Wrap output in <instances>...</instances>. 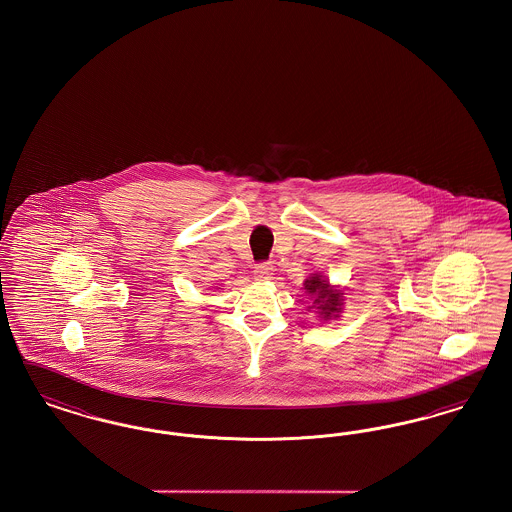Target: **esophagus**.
I'll return each mask as SVG.
<instances>
[{
    "label": "esophagus",
    "mask_w": 512,
    "mask_h": 512,
    "mask_svg": "<svg viewBox=\"0 0 512 512\" xmlns=\"http://www.w3.org/2000/svg\"><path fill=\"white\" fill-rule=\"evenodd\" d=\"M272 263H259V265H255V278L257 280H268V278H272Z\"/></svg>",
    "instance_id": "esophagus-1"
}]
</instances>
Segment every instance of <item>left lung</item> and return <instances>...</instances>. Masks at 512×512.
<instances>
[{"instance_id": "8db88e82", "label": "left lung", "mask_w": 512, "mask_h": 512, "mask_svg": "<svg viewBox=\"0 0 512 512\" xmlns=\"http://www.w3.org/2000/svg\"><path fill=\"white\" fill-rule=\"evenodd\" d=\"M303 290L313 297V305L309 309H317L318 317L322 320L340 317L341 307H343V292L330 286V282L324 276L311 274L303 282Z\"/></svg>"}]
</instances>
